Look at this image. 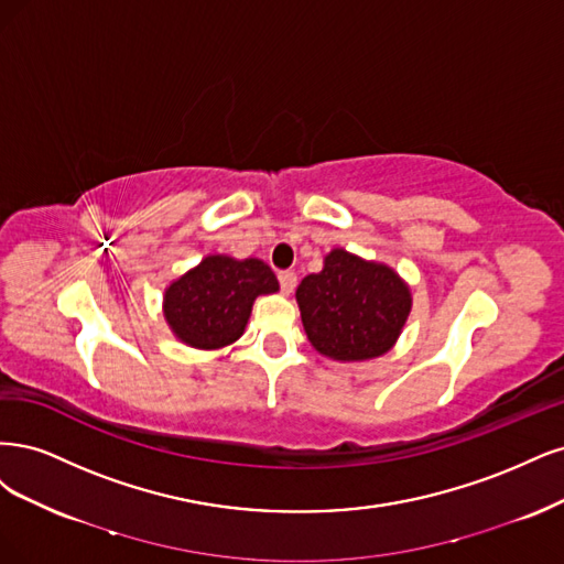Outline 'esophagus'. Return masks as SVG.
<instances>
[{
    "label": "esophagus",
    "instance_id": "obj_1",
    "mask_svg": "<svg viewBox=\"0 0 564 564\" xmlns=\"http://www.w3.org/2000/svg\"><path fill=\"white\" fill-rule=\"evenodd\" d=\"M279 283L283 293H293L295 285H297V276L295 271H279Z\"/></svg>",
    "mask_w": 564,
    "mask_h": 564
}]
</instances>
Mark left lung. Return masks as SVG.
<instances>
[{
  "label": "left lung",
  "instance_id": "obj_1",
  "mask_svg": "<svg viewBox=\"0 0 564 564\" xmlns=\"http://www.w3.org/2000/svg\"><path fill=\"white\" fill-rule=\"evenodd\" d=\"M308 341L335 360L387 354L408 321L412 297L393 269L333 250L323 271L297 288Z\"/></svg>",
  "mask_w": 564,
  "mask_h": 564
}]
</instances>
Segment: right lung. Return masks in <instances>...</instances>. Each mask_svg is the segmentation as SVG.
Wrapping results in <instances>:
<instances>
[{
	"label": "right lung",
	"mask_w": 564,
	"mask_h": 564,
	"mask_svg": "<svg viewBox=\"0 0 564 564\" xmlns=\"http://www.w3.org/2000/svg\"><path fill=\"white\" fill-rule=\"evenodd\" d=\"M276 290L279 281L264 262L210 256L171 283L163 314L189 347L220 349L243 335L256 297Z\"/></svg>",
	"instance_id": "1"
}]
</instances>
